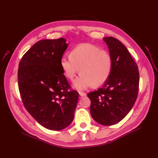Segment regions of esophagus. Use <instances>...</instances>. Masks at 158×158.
I'll return each instance as SVG.
<instances>
[{"instance_id": "1", "label": "esophagus", "mask_w": 158, "mask_h": 158, "mask_svg": "<svg viewBox=\"0 0 158 158\" xmlns=\"http://www.w3.org/2000/svg\"><path fill=\"white\" fill-rule=\"evenodd\" d=\"M79 94H80V96H82V97L85 96V95H86V94L84 93V92H79Z\"/></svg>"}]
</instances>
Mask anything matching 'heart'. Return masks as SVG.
Returning <instances> with one entry per match:
<instances>
[{"label": "heart", "instance_id": "1", "mask_svg": "<svg viewBox=\"0 0 158 158\" xmlns=\"http://www.w3.org/2000/svg\"><path fill=\"white\" fill-rule=\"evenodd\" d=\"M60 64L69 80L80 72L73 85L78 90H85L92 85L96 87L106 82L111 73L113 63L108 52L92 44H82L74 47L70 56H62Z\"/></svg>", "mask_w": 158, "mask_h": 158}]
</instances>
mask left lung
<instances>
[{
  "mask_svg": "<svg viewBox=\"0 0 158 158\" xmlns=\"http://www.w3.org/2000/svg\"><path fill=\"white\" fill-rule=\"evenodd\" d=\"M112 59V70L102 88L88 94L90 113L100 125L120 122L135 104L139 87V72L127 47L113 37H103Z\"/></svg>",
  "mask_w": 158,
  "mask_h": 158,
  "instance_id": "1",
  "label": "left lung"
}]
</instances>
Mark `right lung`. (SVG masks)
I'll return each instance as SVG.
<instances>
[{"instance_id":"1","label":"right lung","mask_w":158,"mask_h":158,"mask_svg":"<svg viewBox=\"0 0 158 158\" xmlns=\"http://www.w3.org/2000/svg\"><path fill=\"white\" fill-rule=\"evenodd\" d=\"M64 38L40 40L23 56L18 88L25 108L41 125L60 131L70 125L79 94L63 74L60 61L67 49Z\"/></svg>"}]
</instances>
